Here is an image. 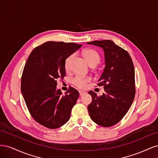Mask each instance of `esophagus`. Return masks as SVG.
I'll return each mask as SVG.
<instances>
[{
  "instance_id": "obj_1",
  "label": "esophagus",
  "mask_w": 158,
  "mask_h": 158,
  "mask_svg": "<svg viewBox=\"0 0 158 158\" xmlns=\"http://www.w3.org/2000/svg\"><path fill=\"white\" fill-rule=\"evenodd\" d=\"M79 94H80V96H82L84 94H85V92H83V91H79Z\"/></svg>"
}]
</instances>
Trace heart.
<instances>
[{
	"instance_id": "obj_1",
	"label": "heart",
	"mask_w": 158,
	"mask_h": 158,
	"mask_svg": "<svg viewBox=\"0 0 158 158\" xmlns=\"http://www.w3.org/2000/svg\"><path fill=\"white\" fill-rule=\"evenodd\" d=\"M82 55L84 57L85 61L87 62V63L91 66V65H95L96 66L99 62L100 58L99 55H98V52L93 50V49H85L82 52ZM74 57V55H69L67 58L66 59L64 62V69L66 71H69L70 70V65L71 60H73ZM89 80V78H84L81 77V76H76L73 80V84L76 85V87L79 88H84L86 85L87 82Z\"/></svg>"
}]
</instances>
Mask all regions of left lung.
I'll use <instances>...</instances> for the list:
<instances>
[{"label":"left lung","mask_w":158,"mask_h":158,"mask_svg":"<svg viewBox=\"0 0 158 158\" xmlns=\"http://www.w3.org/2000/svg\"><path fill=\"white\" fill-rule=\"evenodd\" d=\"M87 44L101 47L104 52L105 68L98 80L105 93L98 96L88 92L92 102L88 105L92 120L103 127L116 125L130 109L135 95V69L128 52L111 40L94 41Z\"/></svg>","instance_id":"1"}]
</instances>
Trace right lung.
<instances>
[{"label":"right lung","mask_w":158,"mask_h":158,"mask_svg":"<svg viewBox=\"0 0 158 158\" xmlns=\"http://www.w3.org/2000/svg\"><path fill=\"white\" fill-rule=\"evenodd\" d=\"M82 46L47 41L28 56L22 76L21 92L31 115L40 125L55 129L69 120L79 92L70 87L63 94L56 88V80L66 75V59Z\"/></svg>","instance_id":"1"}]
</instances>
